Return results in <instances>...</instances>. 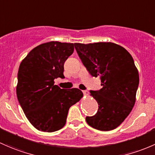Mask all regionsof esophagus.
I'll return each mask as SVG.
<instances>
[{
  "instance_id": "34e87169",
  "label": "esophagus",
  "mask_w": 155,
  "mask_h": 155,
  "mask_svg": "<svg viewBox=\"0 0 155 155\" xmlns=\"http://www.w3.org/2000/svg\"><path fill=\"white\" fill-rule=\"evenodd\" d=\"M83 93H84L85 95H89V92L87 90H84V91H83Z\"/></svg>"
}]
</instances>
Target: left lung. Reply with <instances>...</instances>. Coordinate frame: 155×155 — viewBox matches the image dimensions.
I'll use <instances>...</instances> for the list:
<instances>
[{
  "label": "left lung",
  "mask_w": 155,
  "mask_h": 155,
  "mask_svg": "<svg viewBox=\"0 0 155 155\" xmlns=\"http://www.w3.org/2000/svg\"><path fill=\"white\" fill-rule=\"evenodd\" d=\"M74 48L89 74L100 78L102 86L100 90L90 91L98 110L86 121L97 130H113L127 118L136 101L139 73L133 57L113 42L74 43Z\"/></svg>",
  "instance_id": "obj_1"
}]
</instances>
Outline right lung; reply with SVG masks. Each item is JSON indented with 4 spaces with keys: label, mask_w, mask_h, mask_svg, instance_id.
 Segmentation results:
<instances>
[{
    "label": "right lung",
    "mask_w": 155,
    "mask_h": 155,
    "mask_svg": "<svg viewBox=\"0 0 155 155\" xmlns=\"http://www.w3.org/2000/svg\"><path fill=\"white\" fill-rule=\"evenodd\" d=\"M74 52L73 43H43L21 61L16 94L29 122L37 130L54 132L66 125L70 107L83 97L77 88L60 89L54 79L64 78V63Z\"/></svg>",
    "instance_id": "obj_1"
}]
</instances>
